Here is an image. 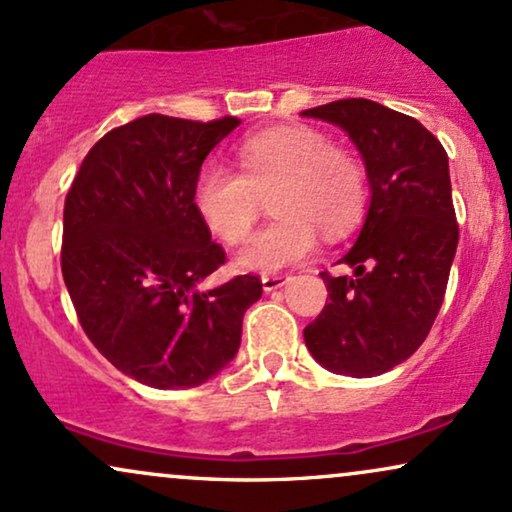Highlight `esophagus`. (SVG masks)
Here are the masks:
<instances>
[{
    "label": "esophagus",
    "instance_id": "34e87169",
    "mask_svg": "<svg viewBox=\"0 0 512 512\" xmlns=\"http://www.w3.org/2000/svg\"><path fill=\"white\" fill-rule=\"evenodd\" d=\"M288 281H291V276L288 274H267V276H262V288H264V293H272V291H276V288L286 286Z\"/></svg>",
    "mask_w": 512,
    "mask_h": 512
}]
</instances>
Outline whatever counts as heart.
<instances>
[{
	"instance_id": "obj_1",
	"label": "heart",
	"mask_w": 512,
	"mask_h": 512,
	"mask_svg": "<svg viewBox=\"0 0 512 512\" xmlns=\"http://www.w3.org/2000/svg\"><path fill=\"white\" fill-rule=\"evenodd\" d=\"M240 171L219 162L202 164L193 205L202 224L224 243H238L273 193L272 224L238 250L240 269L272 274L305 260L319 245V229L336 238L353 229L365 207V176L348 152L331 147L315 128H269L238 150Z\"/></svg>"
}]
</instances>
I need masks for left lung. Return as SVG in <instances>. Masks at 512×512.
Masks as SVG:
<instances>
[{
	"label": "left lung",
	"instance_id": "left-lung-1",
	"mask_svg": "<svg viewBox=\"0 0 512 512\" xmlns=\"http://www.w3.org/2000/svg\"><path fill=\"white\" fill-rule=\"evenodd\" d=\"M303 116L346 131L369 181L365 224L338 260L353 274H322L329 303L305 346L329 372L377 377L422 346L443 303L458 248L448 155L420 121L362 97Z\"/></svg>",
	"mask_w": 512,
	"mask_h": 512
}]
</instances>
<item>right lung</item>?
I'll use <instances>...</instances> for the list:
<instances>
[{
  "label": "right lung",
  "instance_id": "right-lung-1",
  "mask_svg": "<svg viewBox=\"0 0 512 512\" xmlns=\"http://www.w3.org/2000/svg\"><path fill=\"white\" fill-rule=\"evenodd\" d=\"M236 116H140L88 152L64 205L61 274L80 326L119 372L152 389H193L240 348L257 276L200 288L226 262L193 205L209 152Z\"/></svg>",
  "mask_w": 512,
  "mask_h": 512
}]
</instances>
